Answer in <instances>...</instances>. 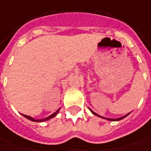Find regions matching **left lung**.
Instances as JSON below:
<instances>
[{
  "instance_id": "8db88e82",
  "label": "left lung",
  "mask_w": 151,
  "mask_h": 151,
  "mask_svg": "<svg viewBox=\"0 0 151 151\" xmlns=\"http://www.w3.org/2000/svg\"><path fill=\"white\" fill-rule=\"evenodd\" d=\"M90 111H91L92 113H93L94 115H96V116H99V117H101V118H102V119H107V120H110V121H119V120H121V119H123L124 118H125L126 116H128L129 114H130V113H127L126 115H124V116H123V117H121V118H119V119H108V118H104V117H102V116H100V115H98L97 113H95L94 112H93L91 109H90Z\"/></svg>"
}]
</instances>
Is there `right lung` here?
<instances>
[{"mask_svg":"<svg viewBox=\"0 0 151 151\" xmlns=\"http://www.w3.org/2000/svg\"><path fill=\"white\" fill-rule=\"evenodd\" d=\"M59 112V109L57 111V112H55L54 113H52L51 115H50L49 117L47 118H45V119H34L33 118H32V117H30V116H28V115H24V114H22L25 118H27L28 119H30L31 121H34V122H43V121H46V120H49V119H52V118H54L58 113Z\"/></svg>","mask_w":151,"mask_h":151,"instance_id":"obj_1","label":"right lung"}]
</instances>
